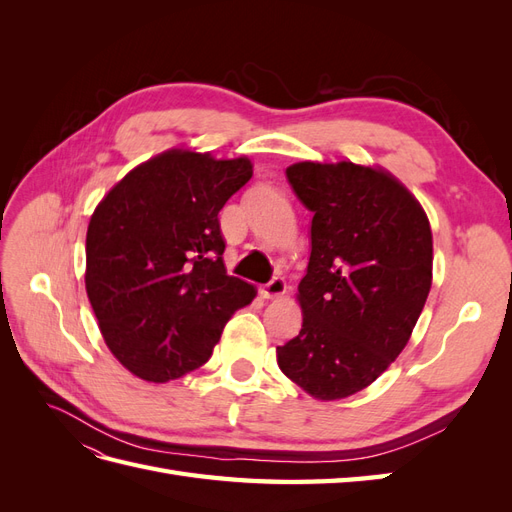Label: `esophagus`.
I'll use <instances>...</instances> for the list:
<instances>
[{
  "instance_id": "1",
  "label": "esophagus",
  "mask_w": 512,
  "mask_h": 512,
  "mask_svg": "<svg viewBox=\"0 0 512 512\" xmlns=\"http://www.w3.org/2000/svg\"><path fill=\"white\" fill-rule=\"evenodd\" d=\"M284 292H286V282L282 280V277H273L269 284L260 288V294L265 299H277V297H282Z\"/></svg>"
}]
</instances>
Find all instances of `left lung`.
<instances>
[{
    "label": "left lung",
    "instance_id": "8db88e82",
    "mask_svg": "<svg viewBox=\"0 0 512 512\" xmlns=\"http://www.w3.org/2000/svg\"><path fill=\"white\" fill-rule=\"evenodd\" d=\"M286 179L314 218L299 284L303 327L277 346V365L312 397L344 399L408 344L431 288L429 220L380 168L299 162Z\"/></svg>",
    "mask_w": 512,
    "mask_h": 512
}]
</instances>
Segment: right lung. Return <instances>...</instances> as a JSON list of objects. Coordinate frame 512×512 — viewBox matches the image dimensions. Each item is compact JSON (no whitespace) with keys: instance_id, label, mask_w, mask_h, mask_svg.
<instances>
[{"instance_id":"add662e5","label":"right lung","mask_w":512,"mask_h":512,"mask_svg":"<svg viewBox=\"0 0 512 512\" xmlns=\"http://www.w3.org/2000/svg\"><path fill=\"white\" fill-rule=\"evenodd\" d=\"M247 158L170 149L136 166L87 228L85 288L106 346L147 382L209 361L256 290L226 275L218 213L252 179Z\"/></svg>"}]
</instances>
